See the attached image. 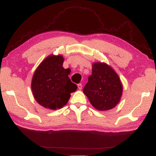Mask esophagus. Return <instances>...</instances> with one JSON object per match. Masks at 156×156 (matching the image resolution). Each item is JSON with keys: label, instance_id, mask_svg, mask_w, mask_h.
Returning a JSON list of instances; mask_svg holds the SVG:
<instances>
[{"label": "esophagus", "instance_id": "esophagus-1", "mask_svg": "<svg viewBox=\"0 0 156 156\" xmlns=\"http://www.w3.org/2000/svg\"><path fill=\"white\" fill-rule=\"evenodd\" d=\"M77 86H78V88H79V90H81V88H82V84L81 83H79L78 85H77Z\"/></svg>", "mask_w": 156, "mask_h": 156}]
</instances>
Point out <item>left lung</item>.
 Segmentation results:
<instances>
[{
  "label": "left lung",
  "mask_w": 156,
  "mask_h": 156,
  "mask_svg": "<svg viewBox=\"0 0 156 156\" xmlns=\"http://www.w3.org/2000/svg\"><path fill=\"white\" fill-rule=\"evenodd\" d=\"M121 81L114 70L105 63L92 66V75L83 87V93L97 110L107 111L119 102L122 94Z\"/></svg>",
  "instance_id": "left-lung-1"
}]
</instances>
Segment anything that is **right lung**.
<instances>
[{
  "instance_id": "add662e5",
  "label": "right lung",
  "mask_w": 156,
  "mask_h": 156,
  "mask_svg": "<svg viewBox=\"0 0 156 156\" xmlns=\"http://www.w3.org/2000/svg\"><path fill=\"white\" fill-rule=\"evenodd\" d=\"M62 55H49L35 70L32 80V90L37 102L43 107L55 110L68 102L70 93L77 86L69 77L70 70L62 66Z\"/></svg>"
}]
</instances>
